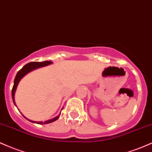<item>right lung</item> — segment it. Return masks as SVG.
<instances>
[{
	"instance_id": "1",
	"label": "right lung",
	"mask_w": 152,
	"mask_h": 152,
	"mask_svg": "<svg viewBox=\"0 0 152 152\" xmlns=\"http://www.w3.org/2000/svg\"><path fill=\"white\" fill-rule=\"evenodd\" d=\"M52 62L51 61H43V62H29V63L26 64L24 67H23L22 69H20V70L18 72L17 75H16L15 80H14V85L13 87H12V101H13L14 104H15V100H14V96H15V92L16 90V88H17L18 85L20 80L22 79V77L23 76H25L27 73H28L30 71L33 70V69H35L38 67H44V66L48 65L50 64H51ZM60 115L57 116L56 117L53 118V119H50L48 121H45V122H33L32 120H28L30 121V122H34V123H37V124H49V123H51L53 122H55L56 121L57 119L59 118Z\"/></svg>"
}]
</instances>
